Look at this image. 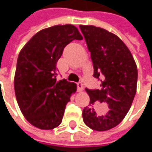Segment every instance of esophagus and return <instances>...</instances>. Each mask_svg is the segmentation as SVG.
I'll return each instance as SVG.
<instances>
[{"instance_id": "34e87169", "label": "esophagus", "mask_w": 152, "mask_h": 152, "mask_svg": "<svg viewBox=\"0 0 152 152\" xmlns=\"http://www.w3.org/2000/svg\"><path fill=\"white\" fill-rule=\"evenodd\" d=\"M84 89V87H83V84L81 82H78L77 83V89H78V91L79 92H81Z\"/></svg>"}]
</instances>
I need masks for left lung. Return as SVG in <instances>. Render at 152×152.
<instances>
[{
	"label": "left lung",
	"mask_w": 152,
	"mask_h": 152,
	"mask_svg": "<svg viewBox=\"0 0 152 152\" xmlns=\"http://www.w3.org/2000/svg\"><path fill=\"white\" fill-rule=\"evenodd\" d=\"M80 28L90 52L94 76L101 81L102 87L86 89L90 101L83 109V121L94 130H109L123 121L134 101L137 65L116 35L92 25H80Z\"/></svg>",
	"instance_id": "8db88e82"
}]
</instances>
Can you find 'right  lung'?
<instances>
[{
  "label": "right lung",
  "instance_id": "1",
  "mask_svg": "<svg viewBox=\"0 0 152 152\" xmlns=\"http://www.w3.org/2000/svg\"><path fill=\"white\" fill-rule=\"evenodd\" d=\"M82 39L75 26L56 25L38 31L18 54L15 96L23 115L35 127L48 130L61 124L76 85L65 79L57 81V62L66 45Z\"/></svg>",
  "mask_w": 152,
  "mask_h": 152
}]
</instances>
